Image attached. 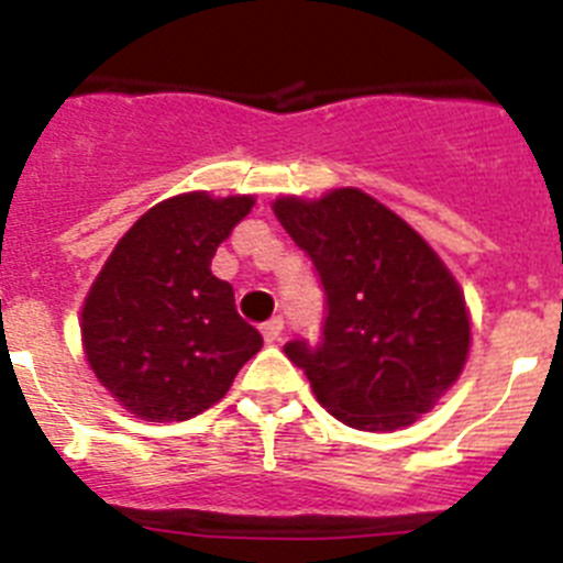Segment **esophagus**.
<instances>
[{"label":"esophagus","mask_w":563,"mask_h":563,"mask_svg":"<svg viewBox=\"0 0 563 563\" xmlns=\"http://www.w3.org/2000/svg\"><path fill=\"white\" fill-rule=\"evenodd\" d=\"M282 332H285V321L282 318H271L265 327H262V335H265L267 343H276L278 338H282Z\"/></svg>","instance_id":"obj_1"}]
</instances>
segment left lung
<instances>
[{"mask_svg": "<svg viewBox=\"0 0 563 563\" xmlns=\"http://www.w3.org/2000/svg\"><path fill=\"white\" fill-rule=\"evenodd\" d=\"M273 213L327 292L321 343L285 346L318 402L361 431L406 429L434 409L471 350L465 296L434 247L361 188L278 197Z\"/></svg>", "mask_w": 563, "mask_h": 563, "instance_id": "obj_1", "label": "left lung"}]
</instances>
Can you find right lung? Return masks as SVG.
I'll use <instances>...</instances> for the list:
<instances>
[{"label": "right lung", "mask_w": 563, "mask_h": 563, "mask_svg": "<svg viewBox=\"0 0 563 563\" xmlns=\"http://www.w3.org/2000/svg\"><path fill=\"white\" fill-rule=\"evenodd\" d=\"M251 194H177L148 208L109 253L81 307V341L103 389L129 415L183 422L211 409L262 335L211 273Z\"/></svg>", "instance_id": "add662e5"}]
</instances>
